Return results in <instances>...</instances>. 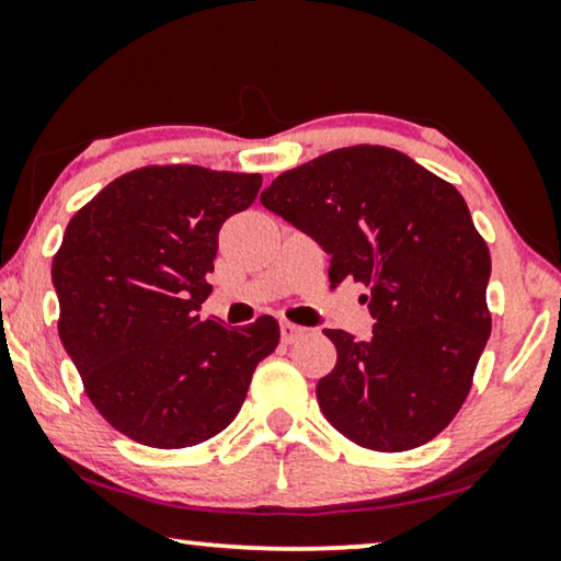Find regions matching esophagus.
<instances>
[{
  "label": "esophagus",
  "mask_w": 561,
  "mask_h": 561,
  "mask_svg": "<svg viewBox=\"0 0 561 561\" xmlns=\"http://www.w3.org/2000/svg\"><path fill=\"white\" fill-rule=\"evenodd\" d=\"M304 332H306L304 327H298V324H290V321H280V340L286 342V344L296 342L298 336H304Z\"/></svg>",
  "instance_id": "obj_1"
}]
</instances>
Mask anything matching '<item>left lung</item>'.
Wrapping results in <instances>:
<instances>
[{
  "label": "left lung",
  "instance_id": "8db88e82",
  "mask_svg": "<svg viewBox=\"0 0 561 561\" xmlns=\"http://www.w3.org/2000/svg\"><path fill=\"white\" fill-rule=\"evenodd\" d=\"M260 202L319 242L334 288H367L370 340L324 329L336 347L317 386L329 424L375 451L434 439L490 336V252L459 191L403 152L355 145L280 173Z\"/></svg>",
  "mask_w": 561,
  "mask_h": 561
}]
</instances>
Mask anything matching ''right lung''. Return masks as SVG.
<instances>
[{"mask_svg": "<svg viewBox=\"0 0 561 561\" xmlns=\"http://www.w3.org/2000/svg\"><path fill=\"white\" fill-rule=\"evenodd\" d=\"M260 173L148 165L119 175L68 221L53 257L58 334L96 411L129 439L194 447L232 424L273 317L202 319L219 229L255 202Z\"/></svg>", "mask_w": 561, "mask_h": 561, "instance_id": "obj_1", "label": "right lung"}]
</instances>
